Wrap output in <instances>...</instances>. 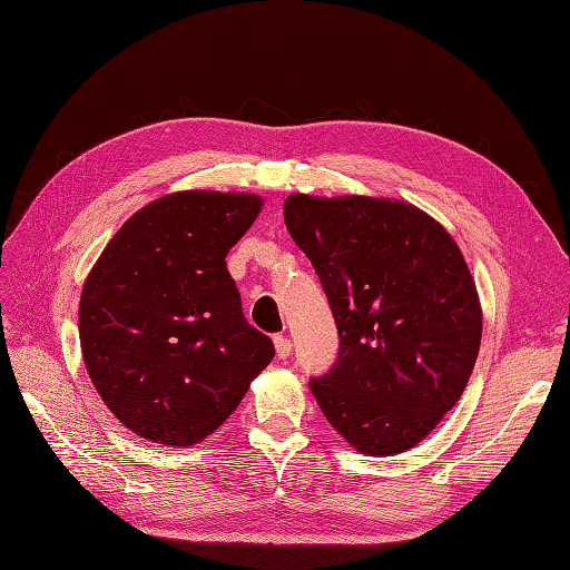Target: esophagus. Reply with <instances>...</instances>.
I'll return each instance as SVG.
<instances>
[{"instance_id":"34e87169","label":"esophagus","mask_w":570,"mask_h":570,"mask_svg":"<svg viewBox=\"0 0 570 570\" xmlns=\"http://www.w3.org/2000/svg\"><path fill=\"white\" fill-rule=\"evenodd\" d=\"M274 348H276V356L279 358H288L291 348H294V344H291V340L286 337V334H276L274 337Z\"/></svg>"}]
</instances>
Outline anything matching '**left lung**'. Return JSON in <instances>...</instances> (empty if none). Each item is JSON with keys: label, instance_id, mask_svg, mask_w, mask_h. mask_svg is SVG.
<instances>
[{"label": "left lung", "instance_id": "left-lung-1", "mask_svg": "<svg viewBox=\"0 0 570 570\" xmlns=\"http://www.w3.org/2000/svg\"><path fill=\"white\" fill-rule=\"evenodd\" d=\"M284 222L340 332L332 368L311 377L320 410L368 455L414 448L462 397L479 354L460 247L412 204L375 197L291 195Z\"/></svg>", "mask_w": 570, "mask_h": 570}]
</instances>
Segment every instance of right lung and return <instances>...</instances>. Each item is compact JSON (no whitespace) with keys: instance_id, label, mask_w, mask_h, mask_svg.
Wrapping results in <instances>:
<instances>
[{"instance_id":"obj_1","label":"right lung","mask_w":570,"mask_h":570,"mask_svg":"<svg viewBox=\"0 0 570 570\" xmlns=\"http://www.w3.org/2000/svg\"><path fill=\"white\" fill-rule=\"evenodd\" d=\"M259 207L257 195L204 189L160 197L115 233L83 284L86 371L108 410L146 441L199 443L274 358L226 269Z\"/></svg>"}]
</instances>
